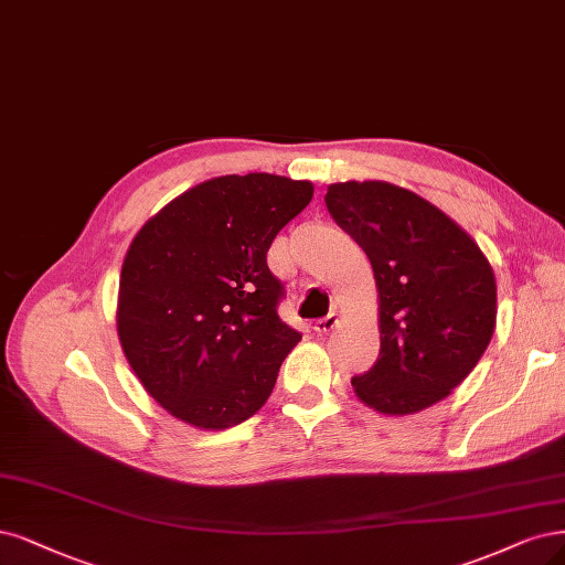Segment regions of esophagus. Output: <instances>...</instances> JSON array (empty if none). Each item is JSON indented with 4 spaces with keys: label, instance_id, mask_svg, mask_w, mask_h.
I'll return each instance as SVG.
<instances>
[{
    "label": "esophagus",
    "instance_id": "obj_1",
    "mask_svg": "<svg viewBox=\"0 0 565 565\" xmlns=\"http://www.w3.org/2000/svg\"><path fill=\"white\" fill-rule=\"evenodd\" d=\"M337 324H339V316L332 313V316H327V318H322V320L316 322V332H318V334H329Z\"/></svg>",
    "mask_w": 565,
    "mask_h": 565
}]
</instances>
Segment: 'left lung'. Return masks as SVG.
<instances>
[{
    "label": "left lung",
    "instance_id": "1",
    "mask_svg": "<svg viewBox=\"0 0 565 565\" xmlns=\"http://www.w3.org/2000/svg\"><path fill=\"white\" fill-rule=\"evenodd\" d=\"M324 203L366 252L379 289V360L353 391L385 416L423 412L468 379L493 337V268L468 231L408 189L337 182Z\"/></svg>",
    "mask_w": 565,
    "mask_h": 565
}]
</instances>
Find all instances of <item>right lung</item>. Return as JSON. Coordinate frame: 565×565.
Segmentation results:
<instances>
[{"instance_id": "right-lung-1", "label": "right lung", "mask_w": 565, "mask_h": 565, "mask_svg": "<svg viewBox=\"0 0 565 565\" xmlns=\"http://www.w3.org/2000/svg\"><path fill=\"white\" fill-rule=\"evenodd\" d=\"M313 199L308 180L249 172L205 180L135 233L116 301L124 355L170 416L226 430L266 404L301 341L278 318L266 252Z\"/></svg>"}]
</instances>
